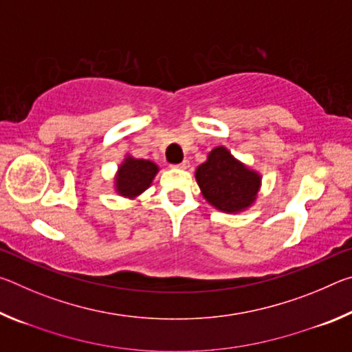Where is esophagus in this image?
Segmentation results:
<instances>
[{"instance_id": "1", "label": "esophagus", "mask_w": 352, "mask_h": 352, "mask_svg": "<svg viewBox=\"0 0 352 352\" xmlns=\"http://www.w3.org/2000/svg\"><path fill=\"white\" fill-rule=\"evenodd\" d=\"M174 168H178V169H188V168H189V160H183L182 163L175 164Z\"/></svg>"}]
</instances>
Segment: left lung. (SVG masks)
I'll return each instance as SVG.
<instances>
[{
  "label": "left lung",
  "mask_w": 352,
  "mask_h": 352,
  "mask_svg": "<svg viewBox=\"0 0 352 352\" xmlns=\"http://www.w3.org/2000/svg\"><path fill=\"white\" fill-rule=\"evenodd\" d=\"M195 178L204 197L220 211L237 212L253 204L261 178L231 157L225 147H216L200 164Z\"/></svg>",
  "instance_id": "1"
}]
</instances>
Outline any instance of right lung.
Listing matches in <instances>:
<instances>
[{
    "instance_id": "obj_1",
    "label": "right lung",
    "mask_w": 352,
    "mask_h": 352,
    "mask_svg": "<svg viewBox=\"0 0 352 352\" xmlns=\"http://www.w3.org/2000/svg\"><path fill=\"white\" fill-rule=\"evenodd\" d=\"M157 172V164L152 162L127 158L126 163L119 168V175L116 178L118 192L127 197L141 194L148 188Z\"/></svg>"
}]
</instances>
